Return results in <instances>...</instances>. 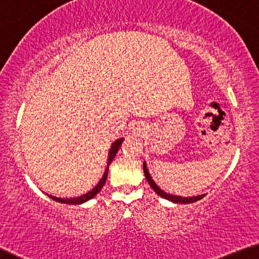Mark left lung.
<instances>
[{"instance_id":"1","label":"left lung","mask_w":259,"mask_h":259,"mask_svg":"<svg viewBox=\"0 0 259 259\" xmlns=\"http://www.w3.org/2000/svg\"><path fill=\"white\" fill-rule=\"evenodd\" d=\"M143 169H144V175H145V178L146 180L149 181L150 186L152 187V190L157 193L158 195H160L161 198L169 200V201H173V202H177V203H192V202H195L198 201V200L202 199L203 196H206V194H202V195H198V196H192V198H181V196H177V195H171V194H167V193H165L164 191H161L159 187L157 186L156 183L152 180L151 176H150V173L148 172V168H146V165H145V161L143 163Z\"/></svg>"}]
</instances>
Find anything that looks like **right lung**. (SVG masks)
Listing matches in <instances>:
<instances>
[{
  "mask_svg": "<svg viewBox=\"0 0 259 259\" xmlns=\"http://www.w3.org/2000/svg\"><path fill=\"white\" fill-rule=\"evenodd\" d=\"M123 142V138H119V140H117L116 142L113 143V145H111L110 148V151H109V158H108V166H109L111 161H113V159L115 158V156H116V153L118 151L119 146H121ZM107 177H108V167L105 171V175H103L102 179L100 180V183L96 185V186L93 188L92 191H90L88 193H86V194L81 195V196H78V198H73V199H60V198H56V196H52V195H49L50 198H51L52 200H55V201L57 202H61V203H67V204H80L82 202H86L88 201V200H91L92 198H94V196L98 194V193L102 190L103 185L106 184V180H107Z\"/></svg>",
  "mask_w": 259,
  "mask_h": 259,
  "instance_id": "add662e5",
  "label": "right lung"
}]
</instances>
